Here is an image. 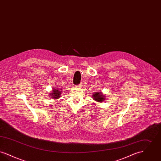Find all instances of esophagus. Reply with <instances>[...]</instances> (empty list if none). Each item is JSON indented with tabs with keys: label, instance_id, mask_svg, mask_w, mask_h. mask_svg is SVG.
<instances>
[{
	"label": "esophagus",
	"instance_id": "34e87169",
	"mask_svg": "<svg viewBox=\"0 0 161 161\" xmlns=\"http://www.w3.org/2000/svg\"><path fill=\"white\" fill-rule=\"evenodd\" d=\"M82 86V84H79L77 85V87H81Z\"/></svg>",
	"mask_w": 161,
	"mask_h": 161
}]
</instances>
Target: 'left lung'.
<instances>
[{
  "label": "left lung",
  "mask_w": 161,
  "mask_h": 161,
  "mask_svg": "<svg viewBox=\"0 0 161 161\" xmlns=\"http://www.w3.org/2000/svg\"><path fill=\"white\" fill-rule=\"evenodd\" d=\"M93 98L98 102H103L104 100V95H103L101 92H94L92 95Z\"/></svg>",
  "instance_id": "1"
}]
</instances>
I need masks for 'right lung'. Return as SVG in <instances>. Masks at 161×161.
Listing matches in <instances>:
<instances>
[{
	"mask_svg": "<svg viewBox=\"0 0 161 161\" xmlns=\"http://www.w3.org/2000/svg\"><path fill=\"white\" fill-rule=\"evenodd\" d=\"M53 93H51V97L53 98L54 99H57L58 98H60L61 96V92L60 91H58V89H53Z\"/></svg>",
	"mask_w": 161,
	"mask_h": 161,
	"instance_id": "obj_1",
	"label": "right lung"
}]
</instances>
